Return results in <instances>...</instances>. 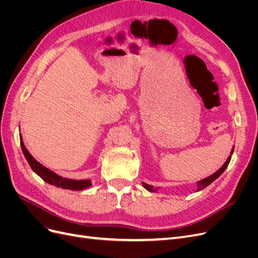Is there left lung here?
Wrapping results in <instances>:
<instances>
[{"instance_id":"8db88e82","label":"left lung","mask_w":258,"mask_h":258,"mask_svg":"<svg viewBox=\"0 0 258 258\" xmlns=\"http://www.w3.org/2000/svg\"><path fill=\"white\" fill-rule=\"evenodd\" d=\"M233 154V147H232V150H231V152H230V155H229V157L227 158V160L225 161V163L224 165L218 169L215 173H213L212 175H210V176H208V177H206V178H204V179H200V181H198L197 182V189H196V191H200V190H202L204 188H206L207 186H209L211 183H213L215 179L218 177V176H221V174L224 172V171L226 170V168L228 167V163L230 162V159H231V155ZM142 185H143V187L145 189H147L148 191H152V192H156L158 190V188H154V186H152V185H148V184H146V183H142Z\"/></svg>"}]
</instances>
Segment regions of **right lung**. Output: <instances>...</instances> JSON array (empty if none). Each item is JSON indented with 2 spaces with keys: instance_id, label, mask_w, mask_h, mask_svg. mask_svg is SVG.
<instances>
[{
  "instance_id": "1",
  "label": "right lung",
  "mask_w": 258,
  "mask_h": 258,
  "mask_svg": "<svg viewBox=\"0 0 258 258\" xmlns=\"http://www.w3.org/2000/svg\"><path fill=\"white\" fill-rule=\"evenodd\" d=\"M20 145L22 148L23 155H25V157L30 165L31 169H32L42 179H44L46 183L60 187V188L70 189V190H83L91 186V181L89 178L88 179H72V178L62 177L57 173H54L53 171L49 170L48 168L44 167L42 163L38 162L33 156L29 153L27 147L25 146V144H23L21 135H20Z\"/></svg>"
}]
</instances>
